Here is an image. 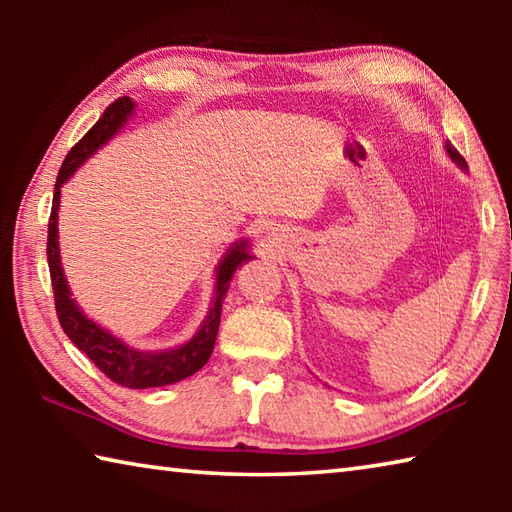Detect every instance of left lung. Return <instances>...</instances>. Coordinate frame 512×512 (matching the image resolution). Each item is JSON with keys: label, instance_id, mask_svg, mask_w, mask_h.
<instances>
[{"label": "left lung", "instance_id": "obj_1", "mask_svg": "<svg viewBox=\"0 0 512 512\" xmlns=\"http://www.w3.org/2000/svg\"><path fill=\"white\" fill-rule=\"evenodd\" d=\"M445 149H447V153H449V158H452V160L458 164V167H461V169H467V164H465V160H463V155L458 153L452 144L447 142V144H445Z\"/></svg>", "mask_w": 512, "mask_h": 512}]
</instances>
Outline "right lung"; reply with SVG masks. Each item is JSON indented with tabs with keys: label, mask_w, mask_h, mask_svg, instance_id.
<instances>
[{
	"label": "right lung",
	"mask_w": 512,
	"mask_h": 512,
	"mask_svg": "<svg viewBox=\"0 0 512 512\" xmlns=\"http://www.w3.org/2000/svg\"><path fill=\"white\" fill-rule=\"evenodd\" d=\"M135 103L131 97H121L115 103H110L103 112V117L85 133L79 142L72 146L67 153L63 167L58 171L56 187H54V203H51V216L47 228V262L51 287H54V302L60 327L69 336L76 348L83 354H88L90 361L97 366L103 375L126 388H155L169 386L176 381L192 377L194 372L201 370L214 350L216 332L221 325V307L223 298L228 293L230 280L237 268L253 259L248 253V241L241 239L232 246L228 253L216 266V284H214V305L210 314L203 320V325L185 345L173 350L162 352H142L126 345L117 336H112L108 329L99 327L97 323L83 314L79 305L72 300L69 284L65 280L63 266H60L58 253V205H60V187L67 183V178L74 176V171L90 158V155L106 144L112 135L119 133V128L126 124V119L133 115Z\"/></svg>",
	"instance_id": "right-lung-1"
}]
</instances>
